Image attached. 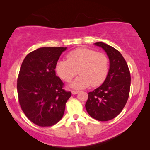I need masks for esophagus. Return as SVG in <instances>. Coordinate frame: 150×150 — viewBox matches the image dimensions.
<instances>
[{
	"instance_id": "1",
	"label": "esophagus",
	"mask_w": 150,
	"mask_h": 150,
	"mask_svg": "<svg viewBox=\"0 0 150 150\" xmlns=\"http://www.w3.org/2000/svg\"><path fill=\"white\" fill-rule=\"evenodd\" d=\"M79 91H77V90H72V91H71V93H72V94H77V93H79Z\"/></svg>"
}]
</instances>
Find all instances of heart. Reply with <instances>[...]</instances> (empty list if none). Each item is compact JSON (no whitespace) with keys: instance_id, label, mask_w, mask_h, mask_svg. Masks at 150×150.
Wrapping results in <instances>:
<instances>
[{"instance_id":"1","label":"heart","mask_w":150,"mask_h":150,"mask_svg":"<svg viewBox=\"0 0 150 150\" xmlns=\"http://www.w3.org/2000/svg\"><path fill=\"white\" fill-rule=\"evenodd\" d=\"M67 61H57L55 70L63 81L69 83L79 73L71 83L76 89H84L91 85L97 87L104 83L109 70V60L103 52L86 48L71 50L66 55Z\"/></svg>"}]
</instances>
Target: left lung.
I'll return each mask as SVG.
<instances>
[{"instance_id": "left-lung-1", "label": "left lung", "mask_w": 150, "mask_h": 150, "mask_svg": "<svg viewBox=\"0 0 150 150\" xmlns=\"http://www.w3.org/2000/svg\"><path fill=\"white\" fill-rule=\"evenodd\" d=\"M95 45L106 51L110 69L104 83L88 93L85 108L91 117L106 122L116 117L124 108L130 95L131 77L128 64L117 50L102 42Z\"/></svg>"}]
</instances>
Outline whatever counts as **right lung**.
Masks as SVG:
<instances>
[{
  "label": "right lung",
  "instance_id": "right-lung-1",
  "mask_svg": "<svg viewBox=\"0 0 150 150\" xmlns=\"http://www.w3.org/2000/svg\"><path fill=\"white\" fill-rule=\"evenodd\" d=\"M66 47H44L26 55L20 67L17 91L20 107L28 120L42 127L61 120L71 91L56 76L55 66Z\"/></svg>",
  "mask_w": 150,
  "mask_h": 150
}]
</instances>
